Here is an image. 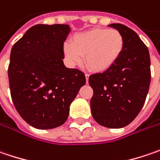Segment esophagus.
Returning <instances> with one entry per match:
<instances>
[{
    "instance_id": "obj_1",
    "label": "esophagus",
    "mask_w": 160,
    "mask_h": 160,
    "mask_svg": "<svg viewBox=\"0 0 160 160\" xmlns=\"http://www.w3.org/2000/svg\"><path fill=\"white\" fill-rule=\"evenodd\" d=\"M85 77H86V81H88V77H89V74H88V73H86L85 74Z\"/></svg>"
}]
</instances>
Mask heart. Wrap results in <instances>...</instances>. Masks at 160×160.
<instances>
[{
  "label": "heart",
  "mask_w": 160,
  "mask_h": 160,
  "mask_svg": "<svg viewBox=\"0 0 160 160\" xmlns=\"http://www.w3.org/2000/svg\"><path fill=\"white\" fill-rule=\"evenodd\" d=\"M124 45L121 32L113 28H96L73 36L72 44L63 45L62 52L69 66L80 63L84 55L85 62L92 71L103 72L117 62Z\"/></svg>",
  "instance_id": "b5f03b06"
}]
</instances>
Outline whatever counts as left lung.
<instances>
[{"label":"left lung","mask_w":160,"mask_h":160,"mask_svg":"<svg viewBox=\"0 0 160 160\" xmlns=\"http://www.w3.org/2000/svg\"><path fill=\"white\" fill-rule=\"evenodd\" d=\"M121 32L124 50L114 66L89 76L93 89L90 99L95 121L108 128H122L133 121L146 100L150 84L148 47L133 30L122 24H111Z\"/></svg>","instance_id":"8db88e82"}]
</instances>
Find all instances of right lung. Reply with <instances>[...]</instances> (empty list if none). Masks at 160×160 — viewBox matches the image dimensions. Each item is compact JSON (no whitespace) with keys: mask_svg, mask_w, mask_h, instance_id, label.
Returning a JSON list of instances; mask_svg holds the SVG:
<instances>
[{"mask_svg":"<svg viewBox=\"0 0 160 160\" xmlns=\"http://www.w3.org/2000/svg\"><path fill=\"white\" fill-rule=\"evenodd\" d=\"M69 25H36L11 49L8 68L14 107L31 126L52 129L66 122L85 74L63 64Z\"/></svg>","mask_w":160,"mask_h":160,"instance_id":"1","label":"right lung"}]
</instances>
